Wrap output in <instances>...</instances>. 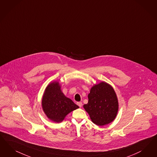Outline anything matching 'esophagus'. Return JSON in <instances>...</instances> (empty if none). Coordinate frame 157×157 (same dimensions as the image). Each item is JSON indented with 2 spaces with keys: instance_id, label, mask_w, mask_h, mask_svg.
Here are the masks:
<instances>
[{
  "instance_id": "34e87169",
  "label": "esophagus",
  "mask_w": 157,
  "mask_h": 157,
  "mask_svg": "<svg viewBox=\"0 0 157 157\" xmlns=\"http://www.w3.org/2000/svg\"><path fill=\"white\" fill-rule=\"evenodd\" d=\"M77 105H78V106L80 107H81L82 105V102H77Z\"/></svg>"
}]
</instances>
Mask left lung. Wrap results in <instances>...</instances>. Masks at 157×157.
<instances>
[{"label":"left lung","instance_id":"1","mask_svg":"<svg viewBox=\"0 0 157 157\" xmlns=\"http://www.w3.org/2000/svg\"><path fill=\"white\" fill-rule=\"evenodd\" d=\"M88 98V103L83 106L94 124L103 126L115 119L118 103L116 92L111 86L105 82L95 85L91 88Z\"/></svg>","mask_w":157,"mask_h":157}]
</instances>
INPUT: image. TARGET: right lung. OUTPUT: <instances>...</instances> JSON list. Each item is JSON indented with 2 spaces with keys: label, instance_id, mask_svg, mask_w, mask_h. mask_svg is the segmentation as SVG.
<instances>
[{
  "label": "right lung",
  "instance_id": "right-lung-1",
  "mask_svg": "<svg viewBox=\"0 0 157 157\" xmlns=\"http://www.w3.org/2000/svg\"><path fill=\"white\" fill-rule=\"evenodd\" d=\"M41 103L46 116L56 122L62 121L67 114L79 107L64 95L59 82L56 81L47 86Z\"/></svg>",
  "mask_w": 157,
  "mask_h": 157
}]
</instances>
